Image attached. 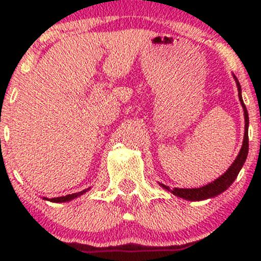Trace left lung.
Masks as SVG:
<instances>
[{
	"label": "left lung",
	"mask_w": 261,
	"mask_h": 261,
	"mask_svg": "<svg viewBox=\"0 0 261 261\" xmlns=\"http://www.w3.org/2000/svg\"><path fill=\"white\" fill-rule=\"evenodd\" d=\"M237 82V87H238V95H239V100H241L242 107L244 109V119H245V133H244V141H243V145H242L241 152L239 154L237 155L236 161L233 162L232 166L229 167L228 170L224 173L223 175H221L220 178L216 179L215 181L210 182V184L205 185L202 188H197V189H173L172 193L174 195L182 197V199H187V200H191V201H195V200H205L208 199V197H214L217 196L218 194L223 193L224 190H227L230 187L234 179L238 175L239 170L242 169L243 167L245 160H247V155H248V149H249V139H248V126H249V116H248V112H247V108H245L243 99H242V93H241V85H239L238 80L236 79ZM162 187L167 190H169L168 187L166 185L161 184Z\"/></svg>",
	"instance_id": "obj_1"
}]
</instances>
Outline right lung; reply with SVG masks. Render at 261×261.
<instances>
[{
    "instance_id": "right-lung-1",
    "label": "right lung",
    "mask_w": 261,
    "mask_h": 261,
    "mask_svg": "<svg viewBox=\"0 0 261 261\" xmlns=\"http://www.w3.org/2000/svg\"><path fill=\"white\" fill-rule=\"evenodd\" d=\"M87 190H88V189H85V190L80 191V193H76V194H70V195H66V196L54 197V199H50L49 201H51V202H65V201H70V200L74 199V197H77V196L82 195V194H85Z\"/></svg>"
}]
</instances>
